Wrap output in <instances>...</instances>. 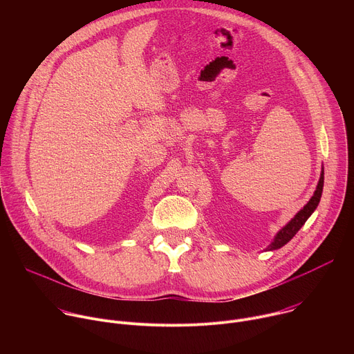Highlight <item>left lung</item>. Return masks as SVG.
I'll return each mask as SVG.
<instances>
[{
	"label": "left lung",
	"instance_id": "left-lung-1",
	"mask_svg": "<svg viewBox=\"0 0 354 354\" xmlns=\"http://www.w3.org/2000/svg\"><path fill=\"white\" fill-rule=\"evenodd\" d=\"M322 189H324V171H322V174H321V178H319L317 190H315L314 196L311 197V200L304 206V209H301V210L295 214V217H294L286 227H283V228L277 232V235L274 236L273 242L268 246L269 250H274V249H279V248L284 246V245L299 231V228L306 224V221L310 218V216L315 212L317 206L319 205V200H321V196H322Z\"/></svg>",
	"mask_w": 354,
	"mask_h": 354
}]
</instances>
